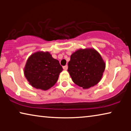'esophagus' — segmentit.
I'll return each instance as SVG.
<instances>
[{"label":"esophagus","mask_w":131,"mask_h":131,"mask_svg":"<svg viewBox=\"0 0 131 131\" xmlns=\"http://www.w3.org/2000/svg\"><path fill=\"white\" fill-rule=\"evenodd\" d=\"M63 69L64 70H67L68 69V66L66 65L65 66H64L63 67Z\"/></svg>","instance_id":"34e87169"}]
</instances>
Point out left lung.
Instances as JSON below:
<instances>
[{"mask_svg":"<svg viewBox=\"0 0 131 131\" xmlns=\"http://www.w3.org/2000/svg\"><path fill=\"white\" fill-rule=\"evenodd\" d=\"M68 66L73 82L86 89L99 83L105 70V63L96 50L86 48L73 52Z\"/></svg>","mask_w":131,"mask_h":131,"instance_id":"left-lung-1","label":"left lung"}]
</instances>
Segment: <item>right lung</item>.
<instances>
[{
	"label": "right lung",
	"mask_w": 131,
	"mask_h": 131,
	"mask_svg": "<svg viewBox=\"0 0 131 131\" xmlns=\"http://www.w3.org/2000/svg\"><path fill=\"white\" fill-rule=\"evenodd\" d=\"M62 67L49 52L37 51L30 55L24 69L29 84L36 89L46 91L57 83Z\"/></svg>",
	"instance_id": "right-lung-1"
}]
</instances>
